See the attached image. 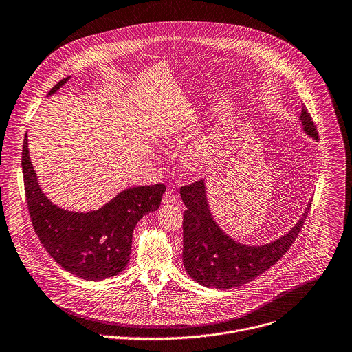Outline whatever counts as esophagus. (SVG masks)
Returning a JSON list of instances; mask_svg holds the SVG:
<instances>
[{
  "label": "esophagus",
  "mask_w": 352,
  "mask_h": 352,
  "mask_svg": "<svg viewBox=\"0 0 352 352\" xmlns=\"http://www.w3.org/2000/svg\"><path fill=\"white\" fill-rule=\"evenodd\" d=\"M162 202L164 204H176L177 202V195H176V192L173 191V190H166L165 191V194H164V197H162Z\"/></svg>",
  "instance_id": "esophagus-1"
}]
</instances>
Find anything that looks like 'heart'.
I'll list each match as a JSON object with an SVG mask.
<instances>
[{
	"label": "heart",
	"instance_id": "b5f03b06",
	"mask_svg": "<svg viewBox=\"0 0 352 352\" xmlns=\"http://www.w3.org/2000/svg\"><path fill=\"white\" fill-rule=\"evenodd\" d=\"M212 161H213V154L210 153V150L204 148V147L194 148L188 154V164L197 170H201V169H205V168L210 166Z\"/></svg>",
	"mask_w": 352,
	"mask_h": 352
}]
</instances>
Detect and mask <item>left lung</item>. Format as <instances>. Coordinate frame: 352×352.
I'll use <instances>...</instances> for the list:
<instances>
[{
  "mask_svg": "<svg viewBox=\"0 0 352 352\" xmlns=\"http://www.w3.org/2000/svg\"><path fill=\"white\" fill-rule=\"evenodd\" d=\"M300 121L304 132L318 140L316 126L302 106ZM186 205L183 219V264L187 274L208 287L232 289L242 286L271 268L296 241L309 205L298 223L279 239L249 246L228 236L213 220L206 199L205 180L180 188Z\"/></svg>",
  "mask_w": 352,
  "mask_h": 352,
  "instance_id": "8db88e82",
  "label": "left lung"
}]
</instances>
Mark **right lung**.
<instances>
[{
	"label": "right lung",
	"instance_id": "right-lung-1",
	"mask_svg": "<svg viewBox=\"0 0 352 352\" xmlns=\"http://www.w3.org/2000/svg\"><path fill=\"white\" fill-rule=\"evenodd\" d=\"M69 78L59 81L48 95H54ZM22 169L29 213L41 243L59 265L87 280H102L125 270L131 258L133 228L144 214L160 208L166 190L161 183L132 187L100 209L87 213L58 208L37 182L28 133L23 140Z\"/></svg>",
	"mask_w": 352,
	"mask_h": 352
}]
</instances>
